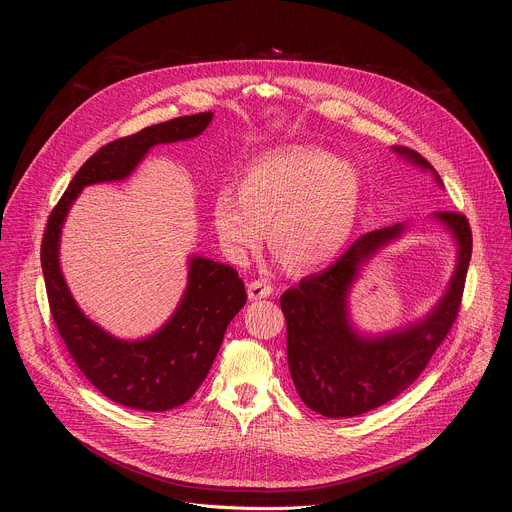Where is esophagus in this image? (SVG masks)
Masks as SVG:
<instances>
[{
	"label": "esophagus",
	"mask_w": 512,
	"mask_h": 512,
	"mask_svg": "<svg viewBox=\"0 0 512 512\" xmlns=\"http://www.w3.org/2000/svg\"><path fill=\"white\" fill-rule=\"evenodd\" d=\"M247 291H249L251 300H263V298H269L273 294V285L265 279H255V281L249 283Z\"/></svg>",
	"instance_id": "esophagus-1"
}]
</instances>
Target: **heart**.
Listing matches in <instances>:
<instances>
[{
    "label": "heart",
    "instance_id": "1",
    "mask_svg": "<svg viewBox=\"0 0 512 512\" xmlns=\"http://www.w3.org/2000/svg\"><path fill=\"white\" fill-rule=\"evenodd\" d=\"M362 192V174L352 162L294 145L253 160L239 180V194L218 192L212 227L233 259L257 251L269 229L271 247L285 265L312 269L350 237Z\"/></svg>",
    "mask_w": 512,
    "mask_h": 512
}]
</instances>
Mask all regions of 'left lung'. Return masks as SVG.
Returning a JSON list of instances; mask_svg holds the SVG:
<instances>
[{
    "instance_id": "8db88e82",
    "label": "left lung",
    "mask_w": 512,
    "mask_h": 512,
    "mask_svg": "<svg viewBox=\"0 0 512 512\" xmlns=\"http://www.w3.org/2000/svg\"><path fill=\"white\" fill-rule=\"evenodd\" d=\"M399 156L431 170L413 150L393 148ZM433 218L444 223L458 245L454 277L429 316L421 322L379 338L360 336L348 320L346 298L360 265L383 245L403 233V225L358 237L328 269L308 275L281 296L287 322V362L298 395L324 417H354L373 411L401 395L425 371L431 356L448 338L464 296L472 257V229L462 212L440 210Z\"/></svg>"
}]
</instances>
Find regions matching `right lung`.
<instances>
[{
	"label": "right lung",
	"mask_w": 512,
	"mask_h": 512,
	"mask_svg": "<svg viewBox=\"0 0 512 512\" xmlns=\"http://www.w3.org/2000/svg\"><path fill=\"white\" fill-rule=\"evenodd\" d=\"M210 121V111L186 115L103 145L72 178L46 223L40 263L54 324L91 385L131 409L168 411L196 393L227 326L247 304L245 283L231 265L192 257L186 294L166 326L145 340H119L91 322L72 300L58 263L60 229L85 186L127 178L154 145L196 137Z\"/></svg>",
	"instance_id": "right-lung-1"
}]
</instances>
